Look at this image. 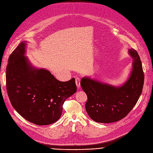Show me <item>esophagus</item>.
I'll return each mask as SVG.
<instances>
[{
	"label": "esophagus",
	"instance_id": "1",
	"mask_svg": "<svg viewBox=\"0 0 153 153\" xmlns=\"http://www.w3.org/2000/svg\"><path fill=\"white\" fill-rule=\"evenodd\" d=\"M75 79H76V83L77 88H79L80 86V77H76Z\"/></svg>",
	"mask_w": 153,
	"mask_h": 153
}]
</instances>
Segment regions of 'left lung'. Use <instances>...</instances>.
Returning <instances> with one entry per match:
<instances>
[{
    "label": "left lung",
    "mask_w": 153,
    "mask_h": 153,
    "mask_svg": "<svg viewBox=\"0 0 153 153\" xmlns=\"http://www.w3.org/2000/svg\"><path fill=\"white\" fill-rule=\"evenodd\" d=\"M133 59V71L128 80L120 87L83 77L80 82L88 100L86 111L94 121L111 123L123 119L131 111L142 92L144 73L137 52L130 49Z\"/></svg>",
    "instance_id": "1"
}]
</instances>
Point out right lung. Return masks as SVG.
I'll return each instance as SVG.
<instances>
[{
  "mask_svg": "<svg viewBox=\"0 0 153 153\" xmlns=\"http://www.w3.org/2000/svg\"><path fill=\"white\" fill-rule=\"evenodd\" d=\"M22 42L10 54L6 72V86L16 111L30 122L47 125L61 116L63 104L77 90L75 79L57 80L50 71L36 69L24 56Z\"/></svg>",
  "mask_w": 153,
  "mask_h": 153,
  "instance_id": "add662e5",
  "label": "right lung"
}]
</instances>
